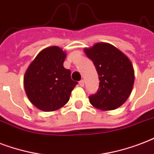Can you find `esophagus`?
<instances>
[{"label": "esophagus", "instance_id": "esophagus-1", "mask_svg": "<svg viewBox=\"0 0 154 154\" xmlns=\"http://www.w3.org/2000/svg\"><path fill=\"white\" fill-rule=\"evenodd\" d=\"M79 86H80V87H83V86H84V80H80V81H79Z\"/></svg>", "mask_w": 154, "mask_h": 154}]
</instances>
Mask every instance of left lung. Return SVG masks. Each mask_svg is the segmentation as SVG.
I'll use <instances>...</instances> for the list:
<instances>
[{
	"label": "left lung",
	"mask_w": 154,
	"mask_h": 154,
	"mask_svg": "<svg viewBox=\"0 0 154 154\" xmlns=\"http://www.w3.org/2000/svg\"><path fill=\"white\" fill-rule=\"evenodd\" d=\"M98 73L97 92L89 96L91 104L103 111L114 110L128 100L134 83V70L128 58L116 46L99 42L84 49Z\"/></svg>",
	"instance_id": "left-lung-1"
}]
</instances>
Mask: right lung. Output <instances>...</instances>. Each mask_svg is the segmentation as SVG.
<instances>
[{
	"label": "right lung",
	"instance_id": "right-lung-1",
	"mask_svg": "<svg viewBox=\"0 0 154 154\" xmlns=\"http://www.w3.org/2000/svg\"><path fill=\"white\" fill-rule=\"evenodd\" d=\"M66 54L58 46L44 49L36 56L24 76V88L29 101L44 112H53L68 102L78 83L63 66Z\"/></svg>",
	"mask_w": 154,
	"mask_h": 154
}]
</instances>
